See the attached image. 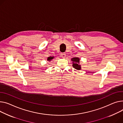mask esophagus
<instances>
[{"instance_id": "obj_1", "label": "esophagus", "mask_w": 123, "mask_h": 123, "mask_svg": "<svg viewBox=\"0 0 123 123\" xmlns=\"http://www.w3.org/2000/svg\"><path fill=\"white\" fill-rule=\"evenodd\" d=\"M66 54H65V53H62L61 54V57H62V58H65V57H66Z\"/></svg>"}]
</instances>
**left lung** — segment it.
I'll return each mask as SVG.
<instances>
[{"label": "left lung", "mask_w": 123, "mask_h": 123, "mask_svg": "<svg viewBox=\"0 0 123 123\" xmlns=\"http://www.w3.org/2000/svg\"><path fill=\"white\" fill-rule=\"evenodd\" d=\"M80 59L79 57H74L71 59L72 61L73 67L78 70H80L81 69V65L80 64Z\"/></svg>", "instance_id": "obj_1"}]
</instances>
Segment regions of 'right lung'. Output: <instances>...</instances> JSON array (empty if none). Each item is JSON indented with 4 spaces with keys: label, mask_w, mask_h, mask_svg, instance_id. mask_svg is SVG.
<instances>
[{
    "label": "right lung",
    "mask_w": 123,
    "mask_h": 123,
    "mask_svg": "<svg viewBox=\"0 0 123 123\" xmlns=\"http://www.w3.org/2000/svg\"><path fill=\"white\" fill-rule=\"evenodd\" d=\"M54 58V56H50V57H47V60L48 61V62H50L51 60H52Z\"/></svg>",
    "instance_id": "obj_1"
}]
</instances>
